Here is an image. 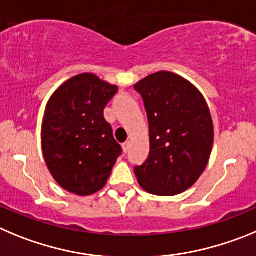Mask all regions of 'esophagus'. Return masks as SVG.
Segmentation results:
<instances>
[{"label":"esophagus","mask_w":256,"mask_h":256,"mask_svg":"<svg viewBox=\"0 0 256 256\" xmlns=\"http://www.w3.org/2000/svg\"><path fill=\"white\" fill-rule=\"evenodd\" d=\"M130 146H131V142H124V144H122L124 152H125V153H128V149H130Z\"/></svg>","instance_id":"esophagus-1"}]
</instances>
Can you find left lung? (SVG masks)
<instances>
[{"label": "left lung", "instance_id": "8db88e82", "mask_svg": "<svg viewBox=\"0 0 256 256\" xmlns=\"http://www.w3.org/2000/svg\"><path fill=\"white\" fill-rule=\"evenodd\" d=\"M148 114L150 152L134 172L150 194L172 196L194 185L208 164L214 130L204 96L174 72L160 71L135 84Z\"/></svg>", "mask_w": 256, "mask_h": 256}]
</instances>
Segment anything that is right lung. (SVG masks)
I'll return each instance as SVG.
<instances>
[{
  "label": "right lung",
  "instance_id": "1",
  "mask_svg": "<svg viewBox=\"0 0 256 256\" xmlns=\"http://www.w3.org/2000/svg\"><path fill=\"white\" fill-rule=\"evenodd\" d=\"M116 85L93 74L71 78L52 94L42 125L44 160L57 184L86 196L103 188L121 145L106 121L104 107L117 93Z\"/></svg>",
  "mask_w": 256,
  "mask_h": 256
}]
</instances>
